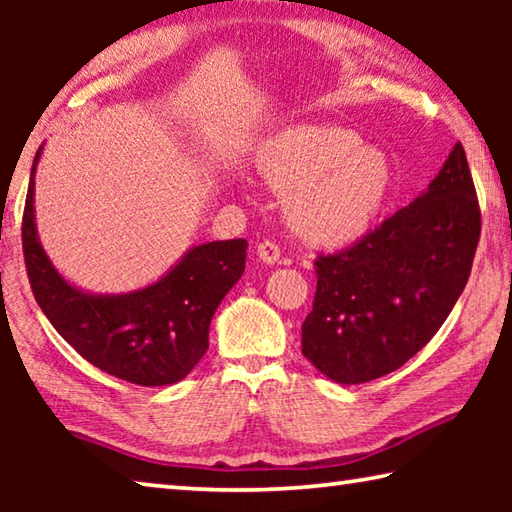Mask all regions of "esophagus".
I'll return each instance as SVG.
<instances>
[{
  "label": "esophagus",
  "instance_id": "obj_1",
  "mask_svg": "<svg viewBox=\"0 0 512 512\" xmlns=\"http://www.w3.org/2000/svg\"><path fill=\"white\" fill-rule=\"evenodd\" d=\"M257 257L262 259L264 264H275L280 259V248H277L275 241H259L257 244Z\"/></svg>",
  "mask_w": 512,
  "mask_h": 512
}]
</instances>
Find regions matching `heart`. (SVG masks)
Masks as SVG:
<instances>
[{"label":"heart","instance_id":"heart-1","mask_svg":"<svg viewBox=\"0 0 512 512\" xmlns=\"http://www.w3.org/2000/svg\"><path fill=\"white\" fill-rule=\"evenodd\" d=\"M257 167L268 185L291 192L287 214L309 244L341 248L377 221L393 185V167L348 128L300 124L264 144Z\"/></svg>","mask_w":512,"mask_h":512}]
</instances>
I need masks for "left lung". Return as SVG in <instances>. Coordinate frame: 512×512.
Masks as SVG:
<instances>
[{
	"mask_svg": "<svg viewBox=\"0 0 512 512\" xmlns=\"http://www.w3.org/2000/svg\"><path fill=\"white\" fill-rule=\"evenodd\" d=\"M479 235V201L458 142L409 207L354 246L316 257L302 354L339 384H363L404 366L463 293Z\"/></svg>",
	"mask_w": 512,
	"mask_h": 512,
	"instance_id": "1",
	"label": "left lung"
}]
</instances>
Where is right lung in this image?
<instances>
[{"mask_svg":"<svg viewBox=\"0 0 512 512\" xmlns=\"http://www.w3.org/2000/svg\"><path fill=\"white\" fill-rule=\"evenodd\" d=\"M42 151V149H40ZM36 153L22 216L31 291L56 332L92 366L137 386H169L203 359L216 307L246 268V239L194 246L140 291L94 296L65 282L49 262L33 216Z\"/></svg>","mask_w":512,"mask_h":512,"instance_id":"right-lung-1","label":"right lung"}]
</instances>
